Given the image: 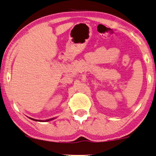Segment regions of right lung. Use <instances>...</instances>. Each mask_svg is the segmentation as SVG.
Wrapping results in <instances>:
<instances>
[{"label": "right lung", "instance_id": "add662e5", "mask_svg": "<svg viewBox=\"0 0 156 156\" xmlns=\"http://www.w3.org/2000/svg\"><path fill=\"white\" fill-rule=\"evenodd\" d=\"M30 119L33 120V121H41V122H46V121H51V120H54L55 118H53V119H48V120H46V121H43V120H36V119H31V118H30Z\"/></svg>", "mask_w": 156, "mask_h": 156}]
</instances>
